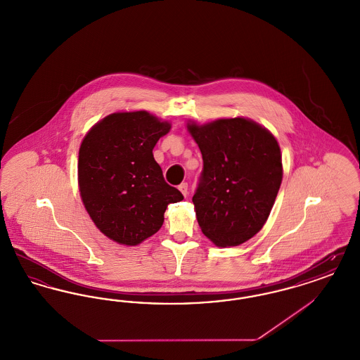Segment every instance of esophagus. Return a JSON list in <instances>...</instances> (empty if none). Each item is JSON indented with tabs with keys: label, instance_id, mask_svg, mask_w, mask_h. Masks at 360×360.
<instances>
[{
	"label": "esophagus",
	"instance_id": "1",
	"mask_svg": "<svg viewBox=\"0 0 360 360\" xmlns=\"http://www.w3.org/2000/svg\"><path fill=\"white\" fill-rule=\"evenodd\" d=\"M179 191H181V193H182V194H184V195H185V197H186V195H188V184H186V182H184V184H181V185H179Z\"/></svg>",
	"mask_w": 360,
	"mask_h": 360
}]
</instances>
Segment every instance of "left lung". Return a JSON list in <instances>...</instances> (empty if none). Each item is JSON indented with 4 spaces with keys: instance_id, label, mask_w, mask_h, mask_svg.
Masks as SVG:
<instances>
[{
    "instance_id": "8db88e82",
    "label": "left lung",
    "mask_w": 360,
    "mask_h": 360,
    "mask_svg": "<svg viewBox=\"0 0 360 360\" xmlns=\"http://www.w3.org/2000/svg\"><path fill=\"white\" fill-rule=\"evenodd\" d=\"M188 129L204 162L193 195L198 225L214 244L239 245L257 235L274 205L282 182L278 141L240 117Z\"/></svg>"
}]
</instances>
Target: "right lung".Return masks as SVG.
<instances>
[{
	"label": "right lung",
	"instance_id": "right-lung-1",
	"mask_svg": "<svg viewBox=\"0 0 360 360\" xmlns=\"http://www.w3.org/2000/svg\"><path fill=\"white\" fill-rule=\"evenodd\" d=\"M170 131L144 110L113 113L86 135L78 159L87 213L109 239L136 245L156 233L167 206L184 200L155 162V144Z\"/></svg>",
	"mask_w": 360,
	"mask_h": 360
}]
</instances>
